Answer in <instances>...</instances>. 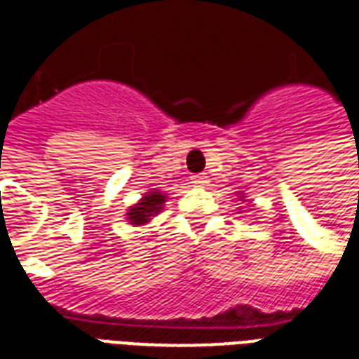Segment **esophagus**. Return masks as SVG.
Here are the masks:
<instances>
[{
	"mask_svg": "<svg viewBox=\"0 0 359 359\" xmlns=\"http://www.w3.org/2000/svg\"><path fill=\"white\" fill-rule=\"evenodd\" d=\"M190 180H191V184H194V186H205L207 182H209L205 175H194Z\"/></svg>",
	"mask_w": 359,
	"mask_h": 359,
	"instance_id": "obj_1",
	"label": "esophagus"
}]
</instances>
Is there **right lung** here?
<instances>
[{
    "label": "right lung",
    "mask_w": 359,
    "mask_h": 359,
    "mask_svg": "<svg viewBox=\"0 0 359 359\" xmlns=\"http://www.w3.org/2000/svg\"><path fill=\"white\" fill-rule=\"evenodd\" d=\"M165 194L161 191H147L143 196V199L135 203L131 209H128V222L131 226H143V224L150 222V218L156 216L161 210V205L165 203Z\"/></svg>",
    "instance_id": "1"
}]
</instances>
